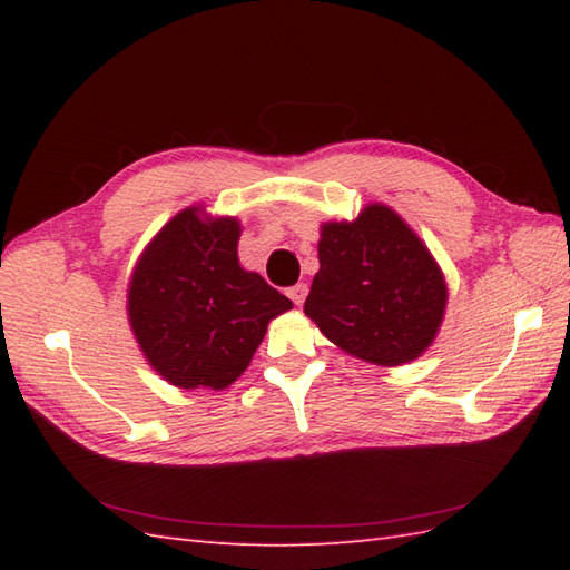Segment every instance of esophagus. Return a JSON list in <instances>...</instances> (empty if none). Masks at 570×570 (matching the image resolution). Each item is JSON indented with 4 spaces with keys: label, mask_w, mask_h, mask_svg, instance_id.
Instances as JSON below:
<instances>
[{
    "label": "esophagus",
    "mask_w": 570,
    "mask_h": 570,
    "mask_svg": "<svg viewBox=\"0 0 570 570\" xmlns=\"http://www.w3.org/2000/svg\"><path fill=\"white\" fill-rule=\"evenodd\" d=\"M288 298H292L294 301V304L296 306H301V304H304V301H306V294H308V286L306 284H294L292 288H288Z\"/></svg>",
    "instance_id": "1"
}]
</instances>
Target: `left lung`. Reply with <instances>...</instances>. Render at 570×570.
<instances>
[{
	"label": "left lung",
	"mask_w": 570,
	"mask_h": 570,
	"mask_svg": "<svg viewBox=\"0 0 570 570\" xmlns=\"http://www.w3.org/2000/svg\"><path fill=\"white\" fill-rule=\"evenodd\" d=\"M306 316L345 353L374 365L416 360L439 333L445 282L423 242L384 205L328 223Z\"/></svg>",
	"instance_id": "8db88e82"
}]
</instances>
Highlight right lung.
Listing matches in <instances>:
<instances>
[{
    "label": "right lung",
    "instance_id": "right-lung-1",
    "mask_svg": "<svg viewBox=\"0 0 570 570\" xmlns=\"http://www.w3.org/2000/svg\"><path fill=\"white\" fill-rule=\"evenodd\" d=\"M239 225L178 213L131 276L129 321L149 365L184 390H225L292 301L237 262Z\"/></svg>",
    "mask_w": 570,
    "mask_h": 570
}]
</instances>
